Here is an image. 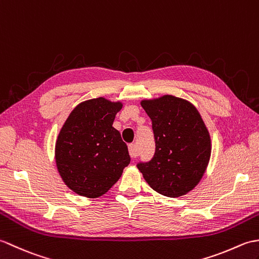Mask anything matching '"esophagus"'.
I'll list each match as a JSON object with an SVG mask.
<instances>
[{"mask_svg":"<svg viewBox=\"0 0 259 259\" xmlns=\"http://www.w3.org/2000/svg\"><path fill=\"white\" fill-rule=\"evenodd\" d=\"M128 151H130V155H131L132 158H135L137 156V148L134 144H131L128 146Z\"/></svg>","mask_w":259,"mask_h":259,"instance_id":"1","label":"esophagus"}]
</instances>
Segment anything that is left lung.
<instances>
[{"label": "left lung", "mask_w": 259, "mask_h": 259, "mask_svg": "<svg viewBox=\"0 0 259 259\" xmlns=\"http://www.w3.org/2000/svg\"><path fill=\"white\" fill-rule=\"evenodd\" d=\"M152 119L155 154L137 168L154 191L180 197L197 185L207 167L211 145L202 116L192 103L173 95L141 102Z\"/></svg>", "instance_id": "left-lung-1"}]
</instances>
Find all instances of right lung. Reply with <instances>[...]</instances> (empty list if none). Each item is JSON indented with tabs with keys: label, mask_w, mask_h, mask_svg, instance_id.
Instances as JSON below:
<instances>
[{
	"label": "right lung",
	"mask_w": 259,
	"mask_h": 259,
	"mask_svg": "<svg viewBox=\"0 0 259 259\" xmlns=\"http://www.w3.org/2000/svg\"><path fill=\"white\" fill-rule=\"evenodd\" d=\"M122 106L104 97L82 102L61 128L55 162L63 182L74 193L89 198L102 196L130 164L127 145L113 127Z\"/></svg>",
	"instance_id": "1"
}]
</instances>
